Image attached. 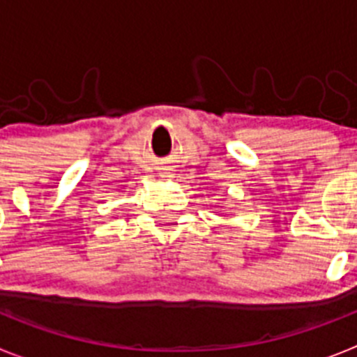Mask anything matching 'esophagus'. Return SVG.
Listing matches in <instances>:
<instances>
[{"instance_id": "34e87169", "label": "esophagus", "mask_w": 357, "mask_h": 357, "mask_svg": "<svg viewBox=\"0 0 357 357\" xmlns=\"http://www.w3.org/2000/svg\"><path fill=\"white\" fill-rule=\"evenodd\" d=\"M162 176H168V175H162Z\"/></svg>"}]
</instances>
